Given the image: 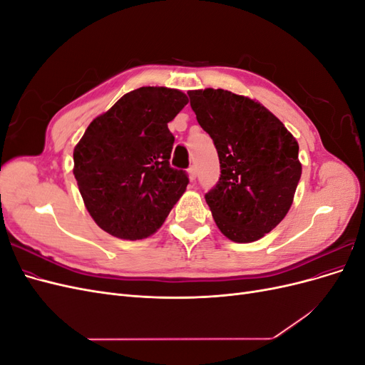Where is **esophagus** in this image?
<instances>
[{
  "label": "esophagus",
  "instance_id": "obj_1",
  "mask_svg": "<svg viewBox=\"0 0 365 365\" xmlns=\"http://www.w3.org/2000/svg\"><path fill=\"white\" fill-rule=\"evenodd\" d=\"M189 178H190L192 181L196 180V168H195V165H192V168L189 169Z\"/></svg>",
  "mask_w": 365,
  "mask_h": 365
}]
</instances>
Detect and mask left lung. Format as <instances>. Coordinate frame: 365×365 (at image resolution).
I'll list each match as a JSON object with an SVG mask.
<instances>
[{"label": "left lung", "mask_w": 365, "mask_h": 365, "mask_svg": "<svg viewBox=\"0 0 365 365\" xmlns=\"http://www.w3.org/2000/svg\"><path fill=\"white\" fill-rule=\"evenodd\" d=\"M197 123L213 138L220 178L205 201L220 233L239 244L277 227L302 176L298 143L282 121L250 97L225 90L189 91Z\"/></svg>", "instance_id": "obj_1"}]
</instances>
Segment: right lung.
I'll list each match as a JSON object with an SVG mask.
<instances>
[{"label":"right lung","mask_w":365,"mask_h":365,"mask_svg":"<svg viewBox=\"0 0 365 365\" xmlns=\"http://www.w3.org/2000/svg\"><path fill=\"white\" fill-rule=\"evenodd\" d=\"M187 103L180 90L141 86L96 117L76 145L74 178L106 233L149 237L185 192L187 173L169 163L175 137L168 123Z\"/></svg>","instance_id":"1"}]
</instances>
